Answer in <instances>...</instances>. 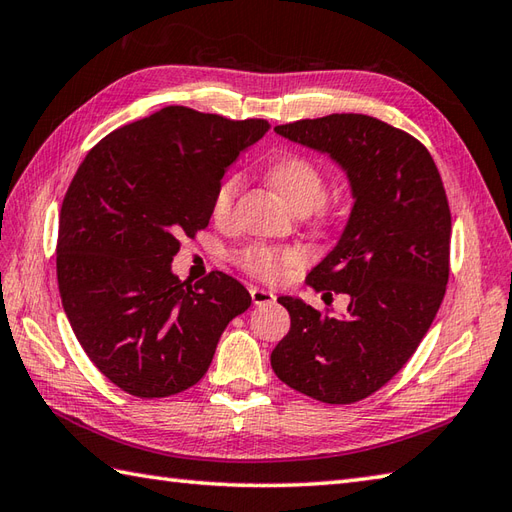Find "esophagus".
<instances>
[{"label": "esophagus", "mask_w": 512, "mask_h": 512, "mask_svg": "<svg viewBox=\"0 0 512 512\" xmlns=\"http://www.w3.org/2000/svg\"><path fill=\"white\" fill-rule=\"evenodd\" d=\"M250 299H253L255 306H268V303H275L277 301V297L273 295V292H268L264 288H257V286L250 288Z\"/></svg>", "instance_id": "34e87169"}]
</instances>
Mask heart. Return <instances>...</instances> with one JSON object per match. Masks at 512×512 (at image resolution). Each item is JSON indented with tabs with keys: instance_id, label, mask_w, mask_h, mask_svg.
Masks as SVG:
<instances>
[{
	"instance_id": "1",
	"label": "heart",
	"mask_w": 512,
	"mask_h": 512,
	"mask_svg": "<svg viewBox=\"0 0 512 512\" xmlns=\"http://www.w3.org/2000/svg\"><path fill=\"white\" fill-rule=\"evenodd\" d=\"M266 178L273 184V189L284 198L292 209L299 213L310 211L317 224H332L336 217V202L325 198V171L317 160L303 154H281L268 162ZM239 191V178L226 176L217 184L211 198V217L215 222H226L231 215L235 195ZM306 250L297 246H266V244H250L239 250L235 255L237 266L262 281L286 279L290 270L306 264Z\"/></svg>"
}]
</instances>
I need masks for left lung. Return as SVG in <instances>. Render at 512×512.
<instances>
[{
  "mask_svg": "<svg viewBox=\"0 0 512 512\" xmlns=\"http://www.w3.org/2000/svg\"><path fill=\"white\" fill-rule=\"evenodd\" d=\"M347 171L354 209L306 284L350 297L345 317L281 297L290 332L270 354L277 378L328 405H352L394 378L431 328L447 292L451 211L418 138L365 114L277 125Z\"/></svg>",
  "mask_w": 512,
  "mask_h": 512,
  "instance_id": "obj_1",
  "label": "left lung"
}]
</instances>
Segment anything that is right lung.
<instances>
[{"instance_id":"add662e5","label":"right lung","mask_w":512,"mask_h":512,"mask_svg":"<svg viewBox=\"0 0 512 512\" xmlns=\"http://www.w3.org/2000/svg\"><path fill=\"white\" fill-rule=\"evenodd\" d=\"M268 121H231L169 105L96 143L59 215L63 310L90 361L138 398L193 387L217 341L250 306L237 279L211 270L198 284L171 273L180 239L209 226L226 167Z\"/></svg>"}]
</instances>
